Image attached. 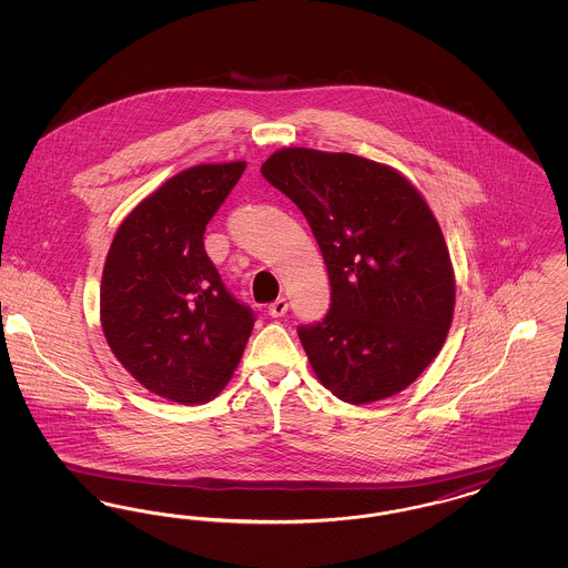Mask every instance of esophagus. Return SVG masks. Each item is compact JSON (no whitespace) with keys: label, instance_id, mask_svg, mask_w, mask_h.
Returning a JSON list of instances; mask_svg holds the SVG:
<instances>
[{"label":"esophagus","instance_id":"obj_1","mask_svg":"<svg viewBox=\"0 0 568 568\" xmlns=\"http://www.w3.org/2000/svg\"><path fill=\"white\" fill-rule=\"evenodd\" d=\"M287 308H290V302L285 297H276L268 306V313H271V317H283L287 313Z\"/></svg>","mask_w":568,"mask_h":568}]
</instances>
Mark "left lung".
Here are the masks:
<instances>
[{"instance_id": "left-lung-1", "label": "left lung", "mask_w": 568, "mask_h": 568, "mask_svg": "<svg viewBox=\"0 0 568 568\" xmlns=\"http://www.w3.org/2000/svg\"><path fill=\"white\" fill-rule=\"evenodd\" d=\"M324 255L332 304L297 336L315 377L336 398L396 396L440 352L454 320L456 274L422 191L387 163L285 146L262 163Z\"/></svg>"}]
</instances>
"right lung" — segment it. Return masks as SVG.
<instances>
[{"label": "right lung", "mask_w": 568, "mask_h": 568, "mask_svg": "<svg viewBox=\"0 0 568 568\" xmlns=\"http://www.w3.org/2000/svg\"><path fill=\"white\" fill-rule=\"evenodd\" d=\"M244 168L200 163L174 174L121 221L106 255L100 322L110 352L142 387L179 405L221 394L253 329L202 241Z\"/></svg>", "instance_id": "obj_1"}]
</instances>
